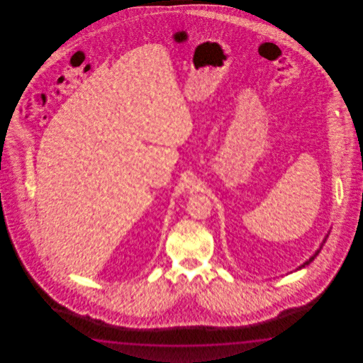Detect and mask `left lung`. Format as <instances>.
Instances as JSON below:
<instances>
[{
	"instance_id": "1",
	"label": "left lung",
	"mask_w": 363,
	"mask_h": 363,
	"mask_svg": "<svg viewBox=\"0 0 363 363\" xmlns=\"http://www.w3.org/2000/svg\"><path fill=\"white\" fill-rule=\"evenodd\" d=\"M327 238H328V235L324 238L323 242H322V245H320V247L316 250L315 253L314 255H311L310 258H308V261L306 262L303 263V264H301L297 270H301L302 267H305V266H308V264H310V263L313 262L314 261V258H315L316 255H319V252H320V249H322V247H323L324 242H325V240H327Z\"/></svg>"
}]
</instances>
